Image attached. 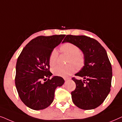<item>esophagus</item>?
Wrapping results in <instances>:
<instances>
[{"instance_id":"esophagus-1","label":"esophagus","mask_w":122,"mask_h":122,"mask_svg":"<svg viewBox=\"0 0 122 122\" xmlns=\"http://www.w3.org/2000/svg\"><path fill=\"white\" fill-rule=\"evenodd\" d=\"M71 79V78H64V81H68V80H69V79Z\"/></svg>"}]
</instances>
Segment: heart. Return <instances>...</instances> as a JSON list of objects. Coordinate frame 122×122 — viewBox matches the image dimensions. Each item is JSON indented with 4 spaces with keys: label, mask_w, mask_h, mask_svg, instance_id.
Returning <instances> with one entry per match:
<instances>
[{
    "label": "heart",
    "mask_w": 122,
    "mask_h": 122,
    "mask_svg": "<svg viewBox=\"0 0 122 122\" xmlns=\"http://www.w3.org/2000/svg\"><path fill=\"white\" fill-rule=\"evenodd\" d=\"M61 52L69 56L68 66H56L53 68L52 72L56 76L66 78L76 71V66L78 69H81L84 66L85 56L83 53L80 51L78 46L71 43H66L60 48ZM58 53L56 49H53L51 53L49 58L50 66H53L56 64ZM74 64L76 66L72 65Z\"/></svg>",
    "instance_id": "1"
}]
</instances>
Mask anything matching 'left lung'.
<instances>
[{"mask_svg":"<svg viewBox=\"0 0 122 122\" xmlns=\"http://www.w3.org/2000/svg\"><path fill=\"white\" fill-rule=\"evenodd\" d=\"M63 42L76 45L85 56L84 66L75 75L84 79L72 78L76 84L71 92L73 103L84 110L98 107L111 91L112 68L106 51L97 40L86 36L67 35Z\"/></svg>","mask_w":122,"mask_h":122,"instance_id":"left-lung-1","label":"left lung"}]
</instances>
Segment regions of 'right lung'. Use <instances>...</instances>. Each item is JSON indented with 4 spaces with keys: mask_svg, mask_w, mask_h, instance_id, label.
<instances>
[{
    "mask_svg": "<svg viewBox=\"0 0 122 122\" xmlns=\"http://www.w3.org/2000/svg\"><path fill=\"white\" fill-rule=\"evenodd\" d=\"M66 36H38L29 41L18 56L15 83L21 101L34 110L47 108L53 102L55 90L64 84L61 76L50 78L49 56Z\"/></svg>",
    "mask_w": 122,
    "mask_h": 122,
    "instance_id": "right-lung-1",
    "label": "right lung"
}]
</instances>
